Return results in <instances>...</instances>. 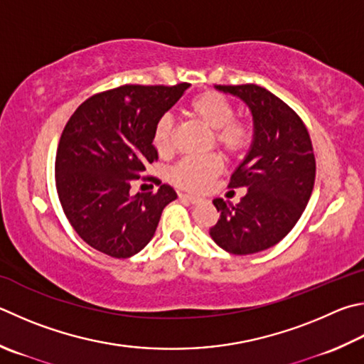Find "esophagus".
<instances>
[{"label":"esophagus","mask_w":364,"mask_h":364,"mask_svg":"<svg viewBox=\"0 0 364 364\" xmlns=\"http://www.w3.org/2000/svg\"><path fill=\"white\" fill-rule=\"evenodd\" d=\"M180 197H181V199H183L184 202L193 203V205H197V203H199V202L202 200L200 197H196V196H191V194H180Z\"/></svg>","instance_id":"1"}]
</instances>
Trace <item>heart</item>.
<instances>
[{"mask_svg": "<svg viewBox=\"0 0 364 364\" xmlns=\"http://www.w3.org/2000/svg\"><path fill=\"white\" fill-rule=\"evenodd\" d=\"M189 114L213 130L215 141L228 154H239L251 140L250 125L234 117V105L218 92H203L188 105ZM173 117L164 114L154 125L153 143L161 153H168L173 146ZM223 171L220 156L186 157L171 170L170 178L176 186L188 191H203Z\"/></svg>", "mask_w": 364, "mask_h": 364, "instance_id": "obj_1", "label": "heart"}]
</instances>
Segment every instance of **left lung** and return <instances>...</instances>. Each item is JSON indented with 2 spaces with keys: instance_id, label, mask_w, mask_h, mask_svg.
<instances>
[{
  "instance_id": "8db88e82",
  "label": "left lung",
  "mask_w": 364,
  "mask_h": 364,
  "mask_svg": "<svg viewBox=\"0 0 364 364\" xmlns=\"http://www.w3.org/2000/svg\"><path fill=\"white\" fill-rule=\"evenodd\" d=\"M215 89L247 105L253 141L229 183L247 194L235 205L213 200L220 220L210 235L228 253L253 255L279 243L307 207L315 183L312 141L301 117L267 89L255 84Z\"/></svg>"
}]
</instances>
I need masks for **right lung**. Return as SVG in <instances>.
Here are the masks:
<instances>
[{
    "instance_id": "obj_1",
    "label": "right lung",
    "mask_w": 364,
    "mask_h": 364,
    "mask_svg": "<svg viewBox=\"0 0 364 364\" xmlns=\"http://www.w3.org/2000/svg\"><path fill=\"white\" fill-rule=\"evenodd\" d=\"M188 87L121 85L87 98L65 125L57 193L73 229L92 248L125 259L154 237L164 208L178 196L168 184L134 196L130 184L157 159L154 125Z\"/></svg>"
}]
</instances>
